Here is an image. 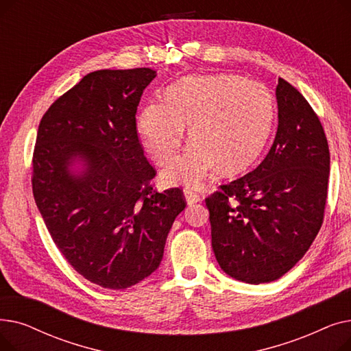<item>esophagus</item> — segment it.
Here are the masks:
<instances>
[{"instance_id":"1","label":"esophagus","mask_w":351,"mask_h":351,"mask_svg":"<svg viewBox=\"0 0 351 351\" xmlns=\"http://www.w3.org/2000/svg\"><path fill=\"white\" fill-rule=\"evenodd\" d=\"M183 195H185V199H186L189 205L197 204V202H200V195L193 188H185V189H183Z\"/></svg>"}]
</instances>
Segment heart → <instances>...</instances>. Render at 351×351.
Returning a JSON list of instances; mask_svg holds the SVG:
<instances>
[{
	"mask_svg": "<svg viewBox=\"0 0 351 351\" xmlns=\"http://www.w3.org/2000/svg\"><path fill=\"white\" fill-rule=\"evenodd\" d=\"M274 122V104L261 82L230 73L186 77L168 88L165 101L147 102L138 128L147 154L168 163L185 139L192 142L165 171L172 185L197 186L219 166L246 171L259 158Z\"/></svg>",
	"mask_w": 351,
	"mask_h": 351,
	"instance_id": "1",
	"label": "heart"
}]
</instances>
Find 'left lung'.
I'll return each mask as SVG.
<instances>
[{"label": "left lung", "mask_w": 351, "mask_h": 351, "mask_svg": "<svg viewBox=\"0 0 351 351\" xmlns=\"http://www.w3.org/2000/svg\"><path fill=\"white\" fill-rule=\"evenodd\" d=\"M276 99L279 125L266 158L206 199L220 269L250 285L296 266L322 228L327 199L330 152L317 115L282 78Z\"/></svg>", "instance_id": "obj_1"}]
</instances>
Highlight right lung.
<instances>
[{
	"mask_svg": "<svg viewBox=\"0 0 351 351\" xmlns=\"http://www.w3.org/2000/svg\"><path fill=\"white\" fill-rule=\"evenodd\" d=\"M151 68L99 69L41 119L32 192L68 263L105 289L131 287L160 265L166 237L186 208L179 188L155 191L136 109Z\"/></svg>",
	"mask_w": 351,
	"mask_h": 351,
	"instance_id": "obj_1",
	"label": "right lung"
}]
</instances>
